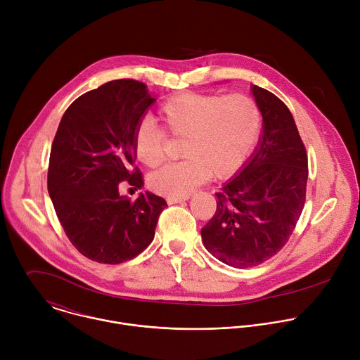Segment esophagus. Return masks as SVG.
Returning <instances> with one entry per match:
<instances>
[{
  "mask_svg": "<svg viewBox=\"0 0 360 360\" xmlns=\"http://www.w3.org/2000/svg\"><path fill=\"white\" fill-rule=\"evenodd\" d=\"M188 199H189L188 195H186V196H168V198H167V202H168L169 205H174V203H181V202L188 200Z\"/></svg>",
  "mask_w": 360,
  "mask_h": 360,
  "instance_id": "obj_1",
  "label": "esophagus"
}]
</instances>
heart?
<instances>
[{
    "instance_id": "1",
    "label": "heart",
    "mask_w": 360,
    "mask_h": 360,
    "mask_svg": "<svg viewBox=\"0 0 360 360\" xmlns=\"http://www.w3.org/2000/svg\"><path fill=\"white\" fill-rule=\"evenodd\" d=\"M162 127L141 118L132 131L134 155L146 168L167 160V135L182 139L179 162L164 167L148 178L157 193L186 196L198 185L233 175L245 162L259 135L262 114L256 101L243 94L181 92L164 101Z\"/></svg>"
}]
</instances>
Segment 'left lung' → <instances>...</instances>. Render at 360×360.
I'll return each mask as SVG.
<instances>
[{"mask_svg":"<svg viewBox=\"0 0 360 360\" xmlns=\"http://www.w3.org/2000/svg\"><path fill=\"white\" fill-rule=\"evenodd\" d=\"M264 132L245 168L217 192V212L200 231L221 262L245 269L272 258L289 240L306 199L307 155L289 108L252 85Z\"/></svg>","mask_w":360,"mask_h":360,"instance_id":"obj_1","label":"left lung"}]
</instances>
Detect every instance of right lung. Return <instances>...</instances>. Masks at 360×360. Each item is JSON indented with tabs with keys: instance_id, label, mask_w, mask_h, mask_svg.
<instances>
[{
	"instance_id": "add662e5",
	"label": "right lung",
	"mask_w": 360,
	"mask_h": 360,
	"mask_svg": "<svg viewBox=\"0 0 360 360\" xmlns=\"http://www.w3.org/2000/svg\"><path fill=\"white\" fill-rule=\"evenodd\" d=\"M155 101L146 85L115 79L78 96L51 146L48 192L65 235L88 259L118 265L138 256L155 236L164 198L150 192L121 196L128 182L142 188L131 136Z\"/></svg>"
}]
</instances>
